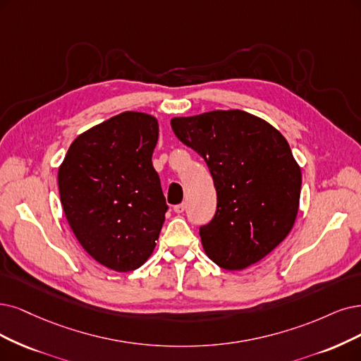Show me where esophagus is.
Masks as SVG:
<instances>
[{"instance_id":"esophagus-1","label":"esophagus","mask_w":361,"mask_h":361,"mask_svg":"<svg viewBox=\"0 0 361 361\" xmlns=\"http://www.w3.org/2000/svg\"><path fill=\"white\" fill-rule=\"evenodd\" d=\"M173 211H176L177 214H181V212H184V211H185V204L183 202V204L176 205V207H173Z\"/></svg>"}]
</instances>
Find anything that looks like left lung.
I'll return each mask as SVG.
<instances>
[{"label": "left lung", "instance_id": "8db88e82", "mask_svg": "<svg viewBox=\"0 0 361 361\" xmlns=\"http://www.w3.org/2000/svg\"><path fill=\"white\" fill-rule=\"evenodd\" d=\"M171 126L214 180L217 211L199 229L207 256L228 271L268 256L290 233L300 199V166L281 132L243 110L173 117Z\"/></svg>", "mask_w": 361, "mask_h": 361}]
</instances>
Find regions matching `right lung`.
Here are the masks:
<instances>
[{
    "instance_id": "1",
    "label": "right lung",
    "mask_w": 361,
    "mask_h": 361,
    "mask_svg": "<svg viewBox=\"0 0 361 361\" xmlns=\"http://www.w3.org/2000/svg\"><path fill=\"white\" fill-rule=\"evenodd\" d=\"M157 138L156 117L120 113L78 135L59 166L70 228L109 269L135 271L156 247L168 209L152 164Z\"/></svg>"
}]
</instances>
